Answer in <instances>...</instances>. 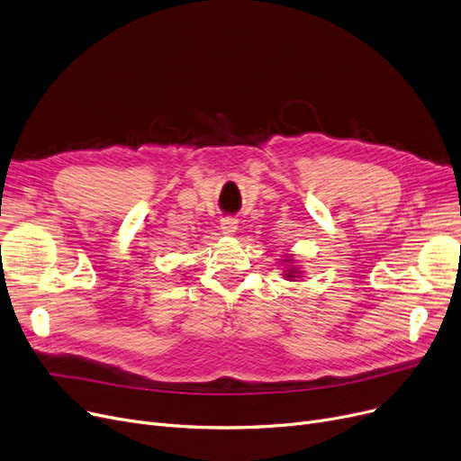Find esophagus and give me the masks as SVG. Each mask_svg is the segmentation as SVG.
I'll return each mask as SVG.
<instances>
[{"mask_svg":"<svg viewBox=\"0 0 461 461\" xmlns=\"http://www.w3.org/2000/svg\"><path fill=\"white\" fill-rule=\"evenodd\" d=\"M220 230H222V233H226V235H231L237 230V220L231 216L222 218L220 220Z\"/></svg>","mask_w":461,"mask_h":461,"instance_id":"34e87169","label":"esophagus"}]
</instances>
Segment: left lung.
I'll return each instance as SVG.
<instances>
[{"mask_svg":"<svg viewBox=\"0 0 461 461\" xmlns=\"http://www.w3.org/2000/svg\"><path fill=\"white\" fill-rule=\"evenodd\" d=\"M285 262H290V264H292L294 259H285ZM297 273H299V271H295V267H290V269H288V273H286V276H288V278H295V275H297Z\"/></svg>","mask_w":461,"mask_h":461,"instance_id":"obj_1","label":"left lung"}]
</instances>
